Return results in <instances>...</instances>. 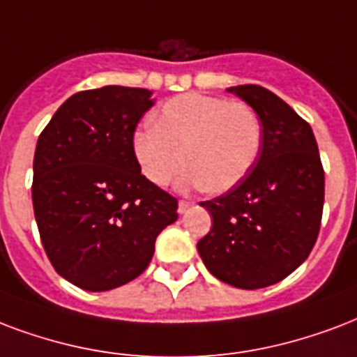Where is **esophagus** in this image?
<instances>
[{
    "label": "esophagus",
    "instance_id": "34e87169",
    "mask_svg": "<svg viewBox=\"0 0 357 357\" xmlns=\"http://www.w3.org/2000/svg\"><path fill=\"white\" fill-rule=\"evenodd\" d=\"M192 206H195V202H190V200H179L178 211H179V213H187V211H189Z\"/></svg>",
    "mask_w": 357,
    "mask_h": 357
}]
</instances>
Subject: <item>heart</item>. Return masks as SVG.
I'll list each match as a JSON object with an SVG mask.
<instances>
[{"label": "heart", "mask_w": 357, "mask_h": 357, "mask_svg": "<svg viewBox=\"0 0 357 357\" xmlns=\"http://www.w3.org/2000/svg\"><path fill=\"white\" fill-rule=\"evenodd\" d=\"M262 148V121L251 106L225 97L185 93L167 100L153 127L136 130L132 153L142 174L157 187L179 179L181 187L222 192L243 181Z\"/></svg>", "instance_id": "b5f03b06"}]
</instances>
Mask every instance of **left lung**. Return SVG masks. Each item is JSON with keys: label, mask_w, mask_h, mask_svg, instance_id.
<instances>
[{"label": "left lung", "mask_w": 357, "mask_h": 357, "mask_svg": "<svg viewBox=\"0 0 357 357\" xmlns=\"http://www.w3.org/2000/svg\"><path fill=\"white\" fill-rule=\"evenodd\" d=\"M262 121L257 165L236 187L200 202L211 230L198 255L219 281L257 290L282 281L317 243L324 208V168L311 125L269 89L228 88Z\"/></svg>", "instance_id": "8db88e82"}]
</instances>
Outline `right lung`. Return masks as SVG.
<instances>
[{"mask_svg": "<svg viewBox=\"0 0 357 357\" xmlns=\"http://www.w3.org/2000/svg\"><path fill=\"white\" fill-rule=\"evenodd\" d=\"M151 106L149 89L80 91L37 140L31 198L40 241L59 275L89 292L136 279L157 236L178 219V200L142 176L132 153Z\"/></svg>", "mask_w": 357, "mask_h": 357, "instance_id": "right-lung-1", "label": "right lung"}]
</instances>
